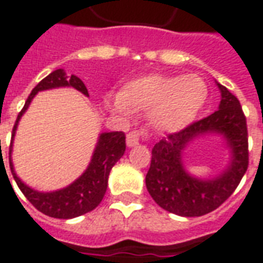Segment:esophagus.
Returning <instances> with one entry per match:
<instances>
[{
    "mask_svg": "<svg viewBox=\"0 0 263 263\" xmlns=\"http://www.w3.org/2000/svg\"><path fill=\"white\" fill-rule=\"evenodd\" d=\"M145 138H146V131L145 129H141V131L134 129L126 135V145L128 146H135V145L139 143L141 139H145Z\"/></svg>",
    "mask_w": 263,
    "mask_h": 263,
    "instance_id": "esophagus-1",
    "label": "esophagus"
}]
</instances>
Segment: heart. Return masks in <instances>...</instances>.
Wrapping results in <instances>:
<instances>
[{"label": "heart", "instance_id": "1", "mask_svg": "<svg viewBox=\"0 0 263 263\" xmlns=\"http://www.w3.org/2000/svg\"><path fill=\"white\" fill-rule=\"evenodd\" d=\"M209 97L205 81L198 76L146 74L132 79L120 94L107 96L105 105L129 118L134 111H148L151 124L162 132H176L192 124Z\"/></svg>", "mask_w": 263, "mask_h": 263}]
</instances>
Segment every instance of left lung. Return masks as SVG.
<instances>
[{
  "label": "left lung",
  "instance_id": "obj_1",
  "mask_svg": "<svg viewBox=\"0 0 263 263\" xmlns=\"http://www.w3.org/2000/svg\"><path fill=\"white\" fill-rule=\"evenodd\" d=\"M221 91L218 109L182 131L169 134L152 149L146 189L156 204L182 217L209 214L230 197L248 169L247 118L238 98L217 83ZM205 133L222 135L232 149V162L214 179H198L184 169L181 152L194 137Z\"/></svg>",
  "mask_w": 263,
  "mask_h": 263
}]
</instances>
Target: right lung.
I'll list each match as a JSON object with an SVG mask.
<instances>
[{"label": "right lung", "mask_w": 263, "mask_h": 263, "mask_svg": "<svg viewBox=\"0 0 263 263\" xmlns=\"http://www.w3.org/2000/svg\"><path fill=\"white\" fill-rule=\"evenodd\" d=\"M58 87H73L88 97V91H87L84 83L77 76L71 74L70 77H67L63 69L54 70L50 74L46 76L42 81H39V84L29 94L24 108L21 109L18 118L15 121V125L12 128V139H14L21 117L28 109L32 98L39 91L58 88ZM125 134L124 132H103L98 138L97 146L94 149L91 162L86 172L67 187L60 189L56 192H49V193L33 190L29 186H26L25 183L16 176L12 160H11L12 141H11V146H9V167H11V173H12L18 187L21 189V192L31 201L35 209L49 217L69 220V218L86 214L101 203L104 194L107 192L109 172L112 169V166L121 159V156L125 152Z\"/></svg>", "instance_id": "add662e5"}]
</instances>
